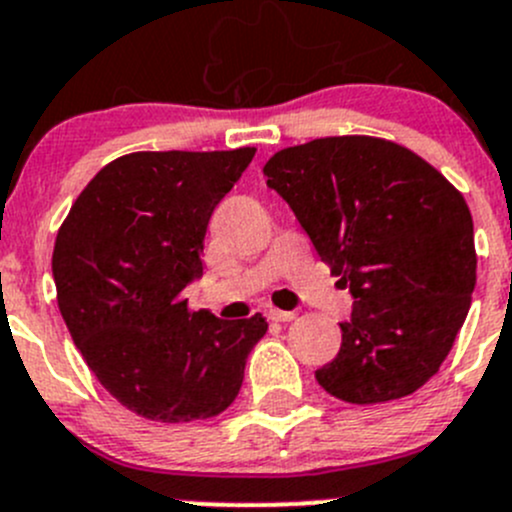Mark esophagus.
<instances>
[{"mask_svg":"<svg viewBox=\"0 0 512 512\" xmlns=\"http://www.w3.org/2000/svg\"><path fill=\"white\" fill-rule=\"evenodd\" d=\"M267 315H270V320H275V322H290V320H295V312H290V310H277V307H272V310L267 312Z\"/></svg>","mask_w":512,"mask_h":512,"instance_id":"34e87169","label":"esophagus"}]
</instances>
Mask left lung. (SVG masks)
I'll return each instance as SVG.
<instances>
[{"label": "left lung", "instance_id": "8db88e82", "mask_svg": "<svg viewBox=\"0 0 512 512\" xmlns=\"http://www.w3.org/2000/svg\"><path fill=\"white\" fill-rule=\"evenodd\" d=\"M320 260L350 287L320 388L352 405L400 400L440 370L475 290L473 217L430 162L398 142L320 137L265 162Z\"/></svg>", "mask_w": 512, "mask_h": 512}]
</instances>
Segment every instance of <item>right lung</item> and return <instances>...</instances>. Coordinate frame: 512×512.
<instances>
[{"mask_svg": "<svg viewBox=\"0 0 512 512\" xmlns=\"http://www.w3.org/2000/svg\"><path fill=\"white\" fill-rule=\"evenodd\" d=\"M255 157L130 152L79 192L54 240L57 305L89 370L117 403L157 423L220 415L240 393L267 320L192 312L207 222Z\"/></svg>", "mask_w": 512, "mask_h": 512, "instance_id": "right-lung-1", "label": "right lung"}]
</instances>
